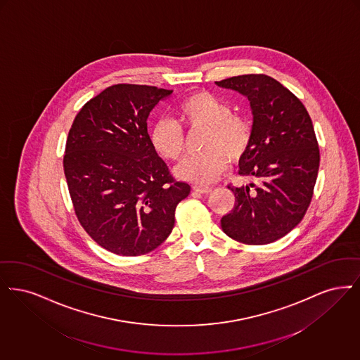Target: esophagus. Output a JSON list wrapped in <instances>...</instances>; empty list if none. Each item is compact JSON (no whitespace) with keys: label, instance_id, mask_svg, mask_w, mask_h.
Instances as JSON below:
<instances>
[{"label":"esophagus","instance_id":"34e87169","mask_svg":"<svg viewBox=\"0 0 360 360\" xmlns=\"http://www.w3.org/2000/svg\"><path fill=\"white\" fill-rule=\"evenodd\" d=\"M193 189L196 192H200V193H210L212 191V187H208V186H193Z\"/></svg>","mask_w":360,"mask_h":360}]
</instances>
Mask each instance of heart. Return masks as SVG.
Instances as JSON below:
<instances>
[{"mask_svg":"<svg viewBox=\"0 0 360 360\" xmlns=\"http://www.w3.org/2000/svg\"><path fill=\"white\" fill-rule=\"evenodd\" d=\"M179 122L187 130H204L203 153L188 157L177 174L196 184L212 183L227 169L229 156L238 160L251 143V126L243 117L233 114L229 102L210 91L188 95L176 108ZM157 153L168 161H177L184 153L183 130L172 120L157 121L150 131Z\"/></svg>","mask_w":360,"mask_h":360,"instance_id":"heart-1","label":"heart"}]
</instances>
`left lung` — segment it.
Returning a JSON list of instances; mask_svg holds the SVG:
<instances>
[{"mask_svg": "<svg viewBox=\"0 0 360 360\" xmlns=\"http://www.w3.org/2000/svg\"><path fill=\"white\" fill-rule=\"evenodd\" d=\"M250 101L251 143L239 160V174L261 184L229 188L235 205L221 230L245 245L271 243L302 220L313 196L320 150L312 120L296 95L264 74L215 82Z\"/></svg>", "mask_w": 360, "mask_h": 360, "instance_id": "1", "label": "left lung"}]
</instances>
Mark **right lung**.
Returning a JSON list of instances; mask_svg holds the SVG:
<instances>
[{"instance_id":"right-lung-1","label":"right lung","mask_w":360,"mask_h":360,"mask_svg":"<svg viewBox=\"0 0 360 360\" xmlns=\"http://www.w3.org/2000/svg\"><path fill=\"white\" fill-rule=\"evenodd\" d=\"M172 90L114 84L90 99L68 131L64 174L79 223L103 249L136 257L172 233L191 187L157 155L146 120Z\"/></svg>"}]
</instances>
